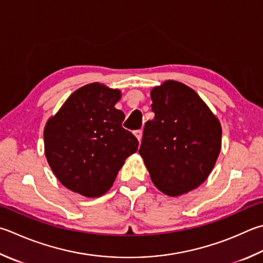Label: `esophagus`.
<instances>
[{"instance_id":"esophagus-1","label":"esophagus","mask_w":263,"mask_h":263,"mask_svg":"<svg viewBox=\"0 0 263 263\" xmlns=\"http://www.w3.org/2000/svg\"><path fill=\"white\" fill-rule=\"evenodd\" d=\"M134 135L136 136L138 143H141V141H142V136H143V130H142V129H140V130H135V133H134Z\"/></svg>"}]
</instances>
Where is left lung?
Returning <instances> with one entry per match:
<instances>
[{"mask_svg":"<svg viewBox=\"0 0 263 263\" xmlns=\"http://www.w3.org/2000/svg\"><path fill=\"white\" fill-rule=\"evenodd\" d=\"M155 118L146 121L140 155L158 189L177 197L199 186L221 150V123L199 95L168 80L151 90Z\"/></svg>","mask_w":263,"mask_h":263,"instance_id":"left-lung-1","label":"left lung"}]
</instances>
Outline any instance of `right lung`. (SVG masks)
I'll use <instances>...</instances> for the list:
<instances>
[{
	"instance_id": "add662e5",
	"label": "right lung",
	"mask_w": 263,
	"mask_h": 263,
	"mask_svg": "<svg viewBox=\"0 0 263 263\" xmlns=\"http://www.w3.org/2000/svg\"><path fill=\"white\" fill-rule=\"evenodd\" d=\"M121 91L98 82L79 88L44 127V153L62 184L88 198L111 189L138 141L115 107Z\"/></svg>"
}]
</instances>
